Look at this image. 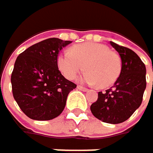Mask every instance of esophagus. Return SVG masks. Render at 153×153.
Returning <instances> with one entry per match:
<instances>
[{
  "label": "esophagus",
  "instance_id": "esophagus-1",
  "mask_svg": "<svg viewBox=\"0 0 153 153\" xmlns=\"http://www.w3.org/2000/svg\"><path fill=\"white\" fill-rule=\"evenodd\" d=\"M77 88L80 89V90H82V91H88V90L87 88H84V87H82V86H77Z\"/></svg>",
  "mask_w": 153,
  "mask_h": 153
}]
</instances>
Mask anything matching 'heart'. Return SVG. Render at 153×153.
I'll return each mask as SVG.
<instances>
[{"mask_svg": "<svg viewBox=\"0 0 153 153\" xmlns=\"http://www.w3.org/2000/svg\"><path fill=\"white\" fill-rule=\"evenodd\" d=\"M57 65L66 78L74 79L84 68L87 71L78 81L105 88L112 86L121 73V60L115 52L102 43L86 42L78 44L71 51L61 52Z\"/></svg>", "mask_w": 153, "mask_h": 153, "instance_id": "1", "label": "heart"}]
</instances>
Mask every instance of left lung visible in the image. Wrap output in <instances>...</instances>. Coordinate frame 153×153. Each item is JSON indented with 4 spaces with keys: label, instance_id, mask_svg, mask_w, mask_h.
Segmentation results:
<instances>
[{
    "label": "left lung",
    "instance_id": "left-lung-1",
    "mask_svg": "<svg viewBox=\"0 0 153 153\" xmlns=\"http://www.w3.org/2000/svg\"><path fill=\"white\" fill-rule=\"evenodd\" d=\"M121 57V73L114 86L100 91L90 106L92 114L104 123L120 124L129 118L142 102L146 88V67L132 50L110 42Z\"/></svg>",
    "mask_w": 153,
    "mask_h": 153
}]
</instances>
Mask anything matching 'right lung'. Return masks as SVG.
Returning <instances> with one entry per match:
<instances>
[{
    "label": "right lung",
    "instance_id": "1",
    "mask_svg": "<svg viewBox=\"0 0 153 153\" xmlns=\"http://www.w3.org/2000/svg\"><path fill=\"white\" fill-rule=\"evenodd\" d=\"M72 41L51 38L30 46L16 58L11 76L13 95L18 106L33 120L59 116L76 85L58 69L59 51Z\"/></svg>",
    "mask_w": 153,
    "mask_h": 153
}]
</instances>
